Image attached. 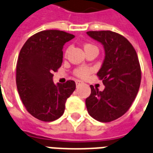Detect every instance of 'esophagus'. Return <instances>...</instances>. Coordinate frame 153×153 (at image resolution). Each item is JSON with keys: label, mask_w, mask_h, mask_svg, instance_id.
<instances>
[{"label": "esophagus", "mask_w": 153, "mask_h": 153, "mask_svg": "<svg viewBox=\"0 0 153 153\" xmlns=\"http://www.w3.org/2000/svg\"><path fill=\"white\" fill-rule=\"evenodd\" d=\"M75 83H76L77 86H79V85H80L82 83V82L80 81V80H76V81H75Z\"/></svg>", "instance_id": "1"}]
</instances>
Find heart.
<instances>
[{
    "instance_id": "b5f03b06",
    "label": "heart",
    "mask_w": 153,
    "mask_h": 153,
    "mask_svg": "<svg viewBox=\"0 0 153 153\" xmlns=\"http://www.w3.org/2000/svg\"><path fill=\"white\" fill-rule=\"evenodd\" d=\"M93 47H96L95 45H91V44H86L84 45V50L87 49L93 48ZM92 69L87 66H81V67H78L74 71V74L75 76L79 77L80 79H87L89 77V75L92 73Z\"/></svg>"
}]
</instances>
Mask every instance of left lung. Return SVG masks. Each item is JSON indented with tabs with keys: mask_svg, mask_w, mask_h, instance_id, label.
<instances>
[{
	"mask_svg": "<svg viewBox=\"0 0 153 153\" xmlns=\"http://www.w3.org/2000/svg\"><path fill=\"white\" fill-rule=\"evenodd\" d=\"M87 33L104 47V61L97 76L105 88L100 91L91 85L86 106L92 118L108 123L124 115L136 99L141 81L140 66L136 50L121 34L110 30Z\"/></svg>",
	"mask_w": 153,
	"mask_h": 153,
	"instance_id": "8db88e82",
	"label": "left lung"
}]
</instances>
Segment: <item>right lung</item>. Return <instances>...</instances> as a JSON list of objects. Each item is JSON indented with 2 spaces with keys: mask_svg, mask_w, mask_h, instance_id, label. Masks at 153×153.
Masks as SVG:
<instances>
[{
  "mask_svg": "<svg viewBox=\"0 0 153 153\" xmlns=\"http://www.w3.org/2000/svg\"><path fill=\"white\" fill-rule=\"evenodd\" d=\"M74 38L61 30H43L31 36L20 51L16 67L17 91L28 112L39 120L60 118L66 100L75 90L73 80L54 84L52 79L62 63L63 45Z\"/></svg>",
  "mask_w": 153,
  "mask_h": 153,
  "instance_id": "obj_1",
  "label": "right lung"
}]
</instances>
